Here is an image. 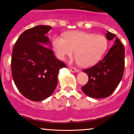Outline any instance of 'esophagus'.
Returning <instances> with one entry per match:
<instances>
[{
	"label": "esophagus",
	"instance_id": "obj_1",
	"mask_svg": "<svg viewBox=\"0 0 134 134\" xmlns=\"http://www.w3.org/2000/svg\"><path fill=\"white\" fill-rule=\"evenodd\" d=\"M70 69V70L72 72H79V70H77V69H76L74 68H69Z\"/></svg>",
	"mask_w": 134,
	"mask_h": 134
}]
</instances>
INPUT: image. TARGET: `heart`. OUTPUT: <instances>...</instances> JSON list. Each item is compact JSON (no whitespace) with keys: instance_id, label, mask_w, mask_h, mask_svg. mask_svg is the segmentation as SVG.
<instances>
[{"instance_id":"1","label":"heart","mask_w":134,"mask_h":134,"mask_svg":"<svg viewBox=\"0 0 134 134\" xmlns=\"http://www.w3.org/2000/svg\"><path fill=\"white\" fill-rule=\"evenodd\" d=\"M55 56L61 61L73 53L77 63L83 67L94 65L103 57L108 48V40L102 35H94L81 31L64 34V38L55 36L52 40Z\"/></svg>"}]
</instances>
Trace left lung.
<instances>
[{"label": "left lung", "instance_id": "8db88e82", "mask_svg": "<svg viewBox=\"0 0 134 134\" xmlns=\"http://www.w3.org/2000/svg\"><path fill=\"white\" fill-rule=\"evenodd\" d=\"M108 40L114 39L113 45L106 56L96 65L84 69L88 76L86 85L82 87L83 93L91 98H104L110 96L120 82L125 67V49L115 34L107 31Z\"/></svg>", "mask_w": 134, "mask_h": 134}]
</instances>
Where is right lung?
Masks as SVG:
<instances>
[{"label":"right lung","instance_id":"right-lung-1","mask_svg":"<svg viewBox=\"0 0 134 134\" xmlns=\"http://www.w3.org/2000/svg\"><path fill=\"white\" fill-rule=\"evenodd\" d=\"M50 26L38 25L24 31L13 47L12 76L24 97L33 101L47 99L58 83L60 69L66 65L55 58L47 33Z\"/></svg>","mask_w":134,"mask_h":134}]
</instances>
